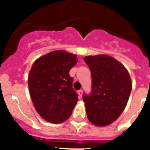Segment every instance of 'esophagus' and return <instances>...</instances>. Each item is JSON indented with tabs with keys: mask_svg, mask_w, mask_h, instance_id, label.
<instances>
[{
	"mask_svg": "<svg viewBox=\"0 0 150 150\" xmlns=\"http://www.w3.org/2000/svg\"><path fill=\"white\" fill-rule=\"evenodd\" d=\"M78 95H79V98H82V95H83V90H79L78 91Z\"/></svg>",
	"mask_w": 150,
	"mask_h": 150,
	"instance_id": "obj_1",
	"label": "esophagus"
}]
</instances>
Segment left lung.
Here are the masks:
<instances>
[{
    "mask_svg": "<svg viewBox=\"0 0 150 150\" xmlns=\"http://www.w3.org/2000/svg\"><path fill=\"white\" fill-rule=\"evenodd\" d=\"M84 61L92 79L91 95L83 96L87 117L96 126H107L116 121L126 107L132 79L122 64L108 55H88Z\"/></svg>",
    "mask_w": 150,
    "mask_h": 150,
    "instance_id": "8db88e82",
    "label": "left lung"
}]
</instances>
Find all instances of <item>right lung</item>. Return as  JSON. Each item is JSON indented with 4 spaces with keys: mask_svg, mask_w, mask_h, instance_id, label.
Wrapping results in <instances>:
<instances>
[{
    "mask_svg": "<svg viewBox=\"0 0 150 150\" xmlns=\"http://www.w3.org/2000/svg\"><path fill=\"white\" fill-rule=\"evenodd\" d=\"M77 62L75 54L55 50L38 58L31 66L29 92L35 110L46 121L59 124L71 116L78 98L69 72Z\"/></svg>",
    "mask_w": 150,
    "mask_h": 150,
    "instance_id": "add662e5",
    "label": "right lung"
}]
</instances>
